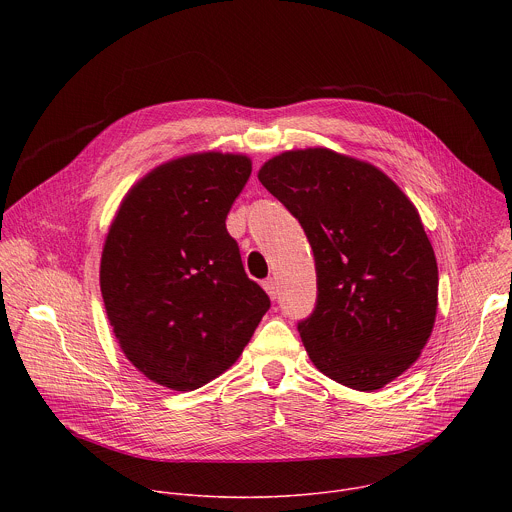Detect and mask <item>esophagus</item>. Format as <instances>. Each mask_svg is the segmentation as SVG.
Returning <instances> with one entry per match:
<instances>
[{"label": "esophagus", "mask_w": 512, "mask_h": 512, "mask_svg": "<svg viewBox=\"0 0 512 512\" xmlns=\"http://www.w3.org/2000/svg\"><path fill=\"white\" fill-rule=\"evenodd\" d=\"M263 289L267 291V296L271 300H275V296H277V283H275V279H265L263 281Z\"/></svg>", "instance_id": "34e87169"}]
</instances>
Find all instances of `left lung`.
Listing matches in <instances>:
<instances>
[{"label": "left lung", "mask_w": 512, "mask_h": 512, "mask_svg": "<svg viewBox=\"0 0 512 512\" xmlns=\"http://www.w3.org/2000/svg\"><path fill=\"white\" fill-rule=\"evenodd\" d=\"M257 178L314 251L318 304L298 324L314 367L354 391L383 389L419 358L437 314V263L415 204L377 166L328 148L273 156Z\"/></svg>", "instance_id": "8db88e82"}]
</instances>
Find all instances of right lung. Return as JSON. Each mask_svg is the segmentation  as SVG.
<instances>
[{
    "label": "right lung",
    "instance_id": "right-lung-1",
    "mask_svg": "<svg viewBox=\"0 0 512 512\" xmlns=\"http://www.w3.org/2000/svg\"><path fill=\"white\" fill-rule=\"evenodd\" d=\"M251 176L245 154L200 152L139 178L101 255V294L121 352L172 391L231 369L269 310L247 277L227 214Z\"/></svg>",
    "mask_w": 512,
    "mask_h": 512
}]
</instances>
